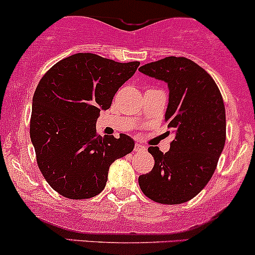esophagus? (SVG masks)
Here are the masks:
<instances>
[{
  "instance_id": "1",
  "label": "esophagus",
  "mask_w": 255,
  "mask_h": 255,
  "mask_svg": "<svg viewBox=\"0 0 255 255\" xmlns=\"http://www.w3.org/2000/svg\"><path fill=\"white\" fill-rule=\"evenodd\" d=\"M134 150L135 151H137V153H140V151H144V150H145V146H143L142 145V144H135V145H134Z\"/></svg>"
}]
</instances>
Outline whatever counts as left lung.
Instances as JSON below:
<instances>
[{
  "mask_svg": "<svg viewBox=\"0 0 255 255\" xmlns=\"http://www.w3.org/2000/svg\"><path fill=\"white\" fill-rule=\"evenodd\" d=\"M139 71L168 84L165 121L174 139L166 153L149 146L155 163L150 173L138 177V182L143 194L153 201L184 204L206 186L225 146L222 95L210 74L182 56L145 64Z\"/></svg>",
  "mask_w": 255,
  "mask_h": 255,
  "instance_id": "8db88e82",
  "label": "left lung"
}]
</instances>
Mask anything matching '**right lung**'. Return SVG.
I'll use <instances>...</instances> for the list:
<instances>
[{
	"instance_id": "right-lung-1",
	"label": "right lung",
	"mask_w": 255,
	"mask_h": 255,
	"mask_svg": "<svg viewBox=\"0 0 255 255\" xmlns=\"http://www.w3.org/2000/svg\"><path fill=\"white\" fill-rule=\"evenodd\" d=\"M139 61L117 63L91 53L63 59L45 73L35 89L30 139L39 170L64 197L90 199L105 189L109 169L127 155L134 140L127 134L96 133L100 111L133 76Z\"/></svg>"
}]
</instances>
